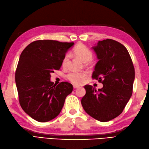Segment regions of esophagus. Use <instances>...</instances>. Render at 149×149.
<instances>
[{"label": "esophagus", "instance_id": "34e87169", "mask_svg": "<svg viewBox=\"0 0 149 149\" xmlns=\"http://www.w3.org/2000/svg\"><path fill=\"white\" fill-rule=\"evenodd\" d=\"M73 87H74V89H77V88H78L79 86H76V85H74V86H73Z\"/></svg>", "mask_w": 149, "mask_h": 149}]
</instances>
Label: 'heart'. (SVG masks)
<instances>
[{
    "instance_id": "obj_1",
    "label": "heart",
    "mask_w": 149,
    "mask_h": 149,
    "mask_svg": "<svg viewBox=\"0 0 149 149\" xmlns=\"http://www.w3.org/2000/svg\"><path fill=\"white\" fill-rule=\"evenodd\" d=\"M74 54L77 56L83 62H89L93 58V53L91 49L84 44H79L73 49ZM70 55L66 53L62 60V66L63 68L68 67L69 62ZM87 77V73L85 71L83 72H70L67 75V79L76 85L82 84Z\"/></svg>"
}]
</instances>
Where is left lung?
<instances>
[{"instance_id":"left-lung-1","label":"left lung","mask_w":149,"mask_h":149,"mask_svg":"<svg viewBox=\"0 0 149 149\" xmlns=\"http://www.w3.org/2000/svg\"><path fill=\"white\" fill-rule=\"evenodd\" d=\"M100 60L92 78L103 84L97 91L86 85L81 100L86 112L98 121L106 122L123 112L133 93L135 68L127 49L111 39L99 41L93 48Z\"/></svg>"}]
</instances>
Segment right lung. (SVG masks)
Instances as JSON below:
<instances>
[{"mask_svg":"<svg viewBox=\"0 0 149 149\" xmlns=\"http://www.w3.org/2000/svg\"><path fill=\"white\" fill-rule=\"evenodd\" d=\"M74 43L37 40L22 52L15 74L19 101L22 109L39 122L58 115L73 86L67 82L53 84L50 74L59 70L65 53Z\"/></svg>","mask_w":149,"mask_h":149,"instance_id":"add662e5","label":"right lung"}]
</instances>
